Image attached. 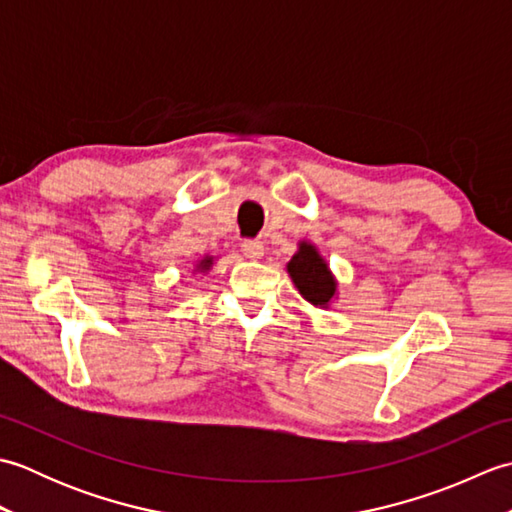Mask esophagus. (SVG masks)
Segmentation results:
<instances>
[{
    "label": "esophagus",
    "mask_w": 512,
    "mask_h": 512,
    "mask_svg": "<svg viewBox=\"0 0 512 512\" xmlns=\"http://www.w3.org/2000/svg\"><path fill=\"white\" fill-rule=\"evenodd\" d=\"M242 253L250 262H257V259L264 257V244L257 242V239H246L242 244Z\"/></svg>",
    "instance_id": "34e87169"
}]
</instances>
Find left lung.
I'll return each mask as SVG.
<instances>
[{"label":"left lung","mask_w":512,"mask_h":512,"mask_svg":"<svg viewBox=\"0 0 512 512\" xmlns=\"http://www.w3.org/2000/svg\"><path fill=\"white\" fill-rule=\"evenodd\" d=\"M286 270L299 295L310 306L328 310L339 299V281H336L321 250L310 239H299L297 253L290 257Z\"/></svg>","instance_id":"8db88e82"}]
</instances>
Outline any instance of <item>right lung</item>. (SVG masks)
Wrapping results in <instances>:
<instances>
[{"mask_svg":"<svg viewBox=\"0 0 512 512\" xmlns=\"http://www.w3.org/2000/svg\"><path fill=\"white\" fill-rule=\"evenodd\" d=\"M213 264H215V257L213 255H204V257H200L198 262L193 264V275H206L209 273V270L213 268Z\"/></svg>","mask_w":512,"mask_h":512,"instance_id":"obj_1","label":"right lung"}]
</instances>
